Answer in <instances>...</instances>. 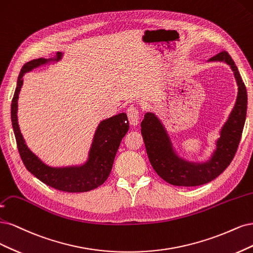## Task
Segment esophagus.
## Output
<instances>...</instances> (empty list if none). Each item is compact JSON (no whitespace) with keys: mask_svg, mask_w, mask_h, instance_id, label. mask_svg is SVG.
I'll return each mask as SVG.
<instances>
[{"mask_svg":"<svg viewBox=\"0 0 253 253\" xmlns=\"http://www.w3.org/2000/svg\"><path fill=\"white\" fill-rule=\"evenodd\" d=\"M127 116L129 119L130 124L136 125L138 123V119H140V111L134 105H130L127 108Z\"/></svg>","mask_w":253,"mask_h":253,"instance_id":"esophagus-1","label":"esophagus"}]
</instances>
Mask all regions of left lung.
<instances>
[{"label": "left lung", "mask_w": 253, "mask_h": 253, "mask_svg": "<svg viewBox=\"0 0 253 253\" xmlns=\"http://www.w3.org/2000/svg\"><path fill=\"white\" fill-rule=\"evenodd\" d=\"M217 61L231 67L239 91L234 107L216 141V149L208 162L193 163L178 157L162 122L154 113H146L141 123L150 164L163 180L171 185L193 187L211 182L230 165L238 150L247 113L246 86L229 53L223 50L209 60Z\"/></svg>", "instance_id": "left-lung-1"}]
</instances>
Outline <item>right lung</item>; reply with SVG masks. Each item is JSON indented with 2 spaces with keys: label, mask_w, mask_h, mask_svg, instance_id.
Returning <instances> with one entry per match:
<instances>
[{
  "label": "right lung",
  "mask_w": 253,
  "mask_h": 253,
  "mask_svg": "<svg viewBox=\"0 0 253 253\" xmlns=\"http://www.w3.org/2000/svg\"><path fill=\"white\" fill-rule=\"evenodd\" d=\"M62 55V52H58L55 59L32 60L22 67L11 103L12 128L21 159L29 172L54 189L65 192H86L97 188L109 176L122 138L129 129L126 113H120L101 122L93 136L89 158L82 166L58 168L44 164L27 147L18 124V99L23 85V76L41 65L50 61H60Z\"/></svg>",
  "instance_id": "obj_1"
}]
</instances>
